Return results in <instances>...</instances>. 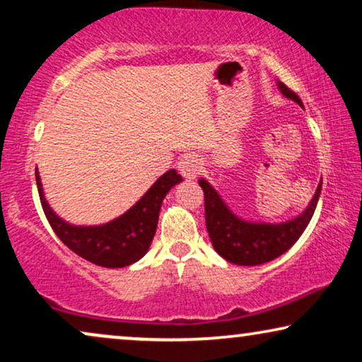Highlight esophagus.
<instances>
[{"instance_id":"obj_1","label":"esophagus","mask_w":362,"mask_h":362,"mask_svg":"<svg viewBox=\"0 0 362 362\" xmlns=\"http://www.w3.org/2000/svg\"><path fill=\"white\" fill-rule=\"evenodd\" d=\"M177 170L185 177L187 180H192V177H196L199 175V171L202 170V160L194 153H191V155H185L177 163Z\"/></svg>"}]
</instances>
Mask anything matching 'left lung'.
<instances>
[{
    "mask_svg": "<svg viewBox=\"0 0 362 362\" xmlns=\"http://www.w3.org/2000/svg\"><path fill=\"white\" fill-rule=\"evenodd\" d=\"M280 92L286 98L303 107V102L285 83L279 82ZM199 186L204 191L206 227L211 242L222 259L235 265H260L285 254L310 224L313 212L321 194V181L313 199L306 209L295 219L269 224V222H250L240 219L232 212L214 187L206 180H199Z\"/></svg>",
    "mask_w": 362,
    "mask_h": 362,
    "instance_id": "8db88e82",
    "label": "left lung"
}]
</instances>
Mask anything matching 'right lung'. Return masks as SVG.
Here are the masks:
<instances>
[{
    "mask_svg": "<svg viewBox=\"0 0 362 362\" xmlns=\"http://www.w3.org/2000/svg\"><path fill=\"white\" fill-rule=\"evenodd\" d=\"M181 181L182 177L176 170L166 171L135 206L117 219L102 226H72L61 219L47 204L41 177L36 171L39 199L56 235L78 257L105 269L132 265L146 254L155 237L161 202L171 187Z\"/></svg>",
    "mask_w": 362,
    "mask_h": 362,
    "instance_id": "obj_1",
    "label": "right lung"
}]
</instances>
